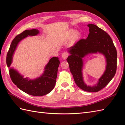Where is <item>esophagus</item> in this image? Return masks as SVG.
Segmentation results:
<instances>
[{"mask_svg": "<svg viewBox=\"0 0 125 125\" xmlns=\"http://www.w3.org/2000/svg\"><path fill=\"white\" fill-rule=\"evenodd\" d=\"M68 54L67 52H64L62 53V58H63V60H65L66 58L68 57Z\"/></svg>", "mask_w": 125, "mask_h": 125, "instance_id": "obj_1", "label": "esophagus"}]
</instances>
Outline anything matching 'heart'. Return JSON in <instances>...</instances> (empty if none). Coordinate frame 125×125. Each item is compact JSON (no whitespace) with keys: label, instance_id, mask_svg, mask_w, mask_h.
Masks as SVG:
<instances>
[{"label":"heart","instance_id":"1","mask_svg":"<svg viewBox=\"0 0 125 125\" xmlns=\"http://www.w3.org/2000/svg\"><path fill=\"white\" fill-rule=\"evenodd\" d=\"M81 33L78 31H75L73 29H70L67 32V35L68 37H70L71 36V41H76L79 39L81 37Z\"/></svg>","mask_w":125,"mask_h":125}]
</instances>
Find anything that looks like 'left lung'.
<instances>
[{
    "label": "left lung",
    "mask_w": 125,
    "mask_h": 125,
    "mask_svg": "<svg viewBox=\"0 0 125 125\" xmlns=\"http://www.w3.org/2000/svg\"><path fill=\"white\" fill-rule=\"evenodd\" d=\"M89 34L86 39H82L67 49L70 55L67 58L71 73L77 85L85 91L96 92L103 89L115 76L116 70L117 52L110 36L94 24L87 25ZM99 53L105 57V70L97 84L87 86L83 81V58L90 54Z\"/></svg>",
    "instance_id": "obj_1"
}]
</instances>
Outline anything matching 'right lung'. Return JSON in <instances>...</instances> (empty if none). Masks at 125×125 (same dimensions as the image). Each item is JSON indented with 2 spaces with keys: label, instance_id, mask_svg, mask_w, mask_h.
Listing matches in <instances>:
<instances>
[{
  "label": "right lung",
  "instance_id": "obj_1",
  "mask_svg": "<svg viewBox=\"0 0 125 125\" xmlns=\"http://www.w3.org/2000/svg\"><path fill=\"white\" fill-rule=\"evenodd\" d=\"M40 31L36 29L26 30L19 34L13 40L6 57V64L9 68V73L13 83L21 91L34 96H42L51 92L54 88L60 65L59 58L53 57L49 60L44 68L43 73L38 77L30 79L25 77L13 67L10 68L13 61V56L18 44L28 36H36Z\"/></svg>",
  "mask_w": 125,
  "mask_h": 125
}]
</instances>
